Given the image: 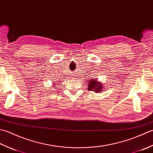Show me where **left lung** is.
<instances>
[{"label": "left lung", "mask_w": 153, "mask_h": 153, "mask_svg": "<svg viewBox=\"0 0 153 153\" xmlns=\"http://www.w3.org/2000/svg\"><path fill=\"white\" fill-rule=\"evenodd\" d=\"M88 89L89 91H93L94 92L96 93H99V92H102V89H103V84L100 83L98 79H97L96 77L95 78L89 79L88 81Z\"/></svg>", "instance_id": "1"}]
</instances>
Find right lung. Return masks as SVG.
Wrapping results in <instances>:
<instances>
[{
    "label": "right lung",
    "instance_id": "1",
    "mask_svg": "<svg viewBox=\"0 0 153 153\" xmlns=\"http://www.w3.org/2000/svg\"><path fill=\"white\" fill-rule=\"evenodd\" d=\"M58 83H57V85H58ZM54 85H55V83H54Z\"/></svg>",
    "mask_w": 153,
    "mask_h": 153
}]
</instances>
